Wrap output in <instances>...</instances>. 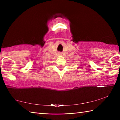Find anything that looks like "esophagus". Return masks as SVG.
Returning <instances> with one entry per match:
<instances>
[{"mask_svg":"<svg viewBox=\"0 0 120 120\" xmlns=\"http://www.w3.org/2000/svg\"><path fill=\"white\" fill-rule=\"evenodd\" d=\"M59 55H61V53H59Z\"/></svg>","mask_w":120,"mask_h":120,"instance_id":"34e87169","label":"esophagus"}]
</instances>
